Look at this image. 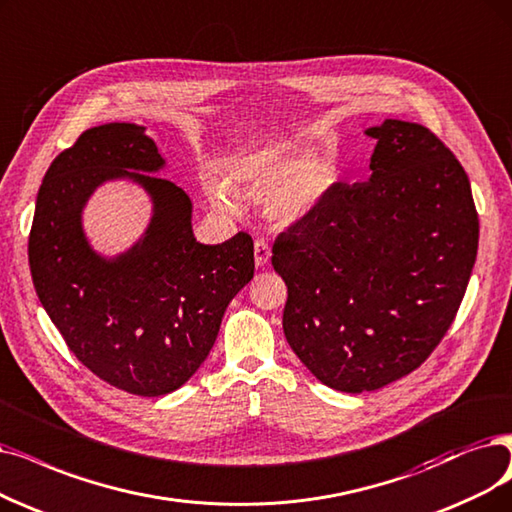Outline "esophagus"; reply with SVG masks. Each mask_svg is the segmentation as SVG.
<instances>
[{"label": "esophagus", "instance_id": "esophagus-1", "mask_svg": "<svg viewBox=\"0 0 512 512\" xmlns=\"http://www.w3.org/2000/svg\"><path fill=\"white\" fill-rule=\"evenodd\" d=\"M271 258V245L264 241V239H256L254 241V260H256V267H264V264L269 262Z\"/></svg>", "mask_w": 512, "mask_h": 512}]
</instances>
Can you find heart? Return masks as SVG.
<instances>
[{"label": "heart", "mask_w": 512, "mask_h": 512, "mask_svg": "<svg viewBox=\"0 0 512 512\" xmlns=\"http://www.w3.org/2000/svg\"><path fill=\"white\" fill-rule=\"evenodd\" d=\"M227 180L235 191L267 203L279 222H296L309 214L338 180L334 157H302L277 149H262L233 157L227 163ZM208 191L222 208L231 206L229 195L210 180Z\"/></svg>", "instance_id": "heart-1"}]
</instances>
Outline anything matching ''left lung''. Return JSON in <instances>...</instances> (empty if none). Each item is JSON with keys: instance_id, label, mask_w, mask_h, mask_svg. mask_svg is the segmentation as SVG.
Here are the masks:
<instances>
[{"instance_id": "1", "label": "left lung", "mask_w": 512, "mask_h": 512, "mask_svg": "<svg viewBox=\"0 0 512 512\" xmlns=\"http://www.w3.org/2000/svg\"><path fill=\"white\" fill-rule=\"evenodd\" d=\"M365 182H336L273 245L288 285L283 334L325 386L376 391L420 367L452 325L473 273L470 182L420 124L384 119Z\"/></svg>"}]
</instances>
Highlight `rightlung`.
I'll use <instances>...</instances> for the list:
<instances>
[{
    "instance_id": "obj_1",
    "label": "right lung",
    "mask_w": 512,
    "mask_h": 512,
    "mask_svg": "<svg viewBox=\"0 0 512 512\" xmlns=\"http://www.w3.org/2000/svg\"><path fill=\"white\" fill-rule=\"evenodd\" d=\"M161 168L166 159L142 126L86 130L48 168L29 235L35 292L71 353L140 397L172 393L199 370L229 302L254 277L252 237L199 243L189 195L140 174ZM119 177L150 193L154 216L130 251L105 259L91 250L80 212L100 184Z\"/></svg>"
}]
</instances>
